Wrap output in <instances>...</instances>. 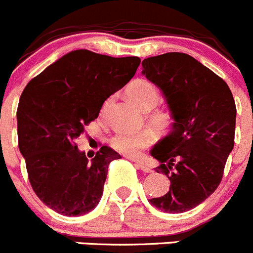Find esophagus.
<instances>
[{
	"mask_svg": "<svg viewBox=\"0 0 253 253\" xmlns=\"http://www.w3.org/2000/svg\"><path fill=\"white\" fill-rule=\"evenodd\" d=\"M136 166H138L139 168L142 169L143 172H145V173H150V172H152V168H150L149 166H147V164H145V163H143V162H136Z\"/></svg>",
	"mask_w": 253,
	"mask_h": 253,
	"instance_id": "esophagus-1",
	"label": "esophagus"
}]
</instances>
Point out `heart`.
I'll return each instance as SVG.
<instances>
[{"instance_id": "1", "label": "heart", "mask_w": 253, "mask_h": 253, "mask_svg": "<svg viewBox=\"0 0 253 253\" xmlns=\"http://www.w3.org/2000/svg\"><path fill=\"white\" fill-rule=\"evenodd\" d=\"M126 94H128V98L143 111L154 109L159 101L158 89L154 86V84L145 79H136L133 83H130L126 87ZM106 104L108 101L104 105V109ZM148 120L155 128L166 129L172 122V118L167 111L152 110L148 114ZM153 140H154L153 133L145 129V130L134 134L117 133L111 136L109 143L113 149L122 154L128 155V157H138L143 149L152 144Z\"/></svg>"}]
</instances>
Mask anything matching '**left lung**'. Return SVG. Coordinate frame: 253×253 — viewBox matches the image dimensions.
<instances>
[{
    "label": "left lung",
    "instance_id": "left-lung-1",
    "mask_svg": "<svg viewBox=\"0 0 253 253\" xmlns=\"http://www.w3.org/2000/svg\"><path fill=\"white\" fill-rule=\"evenodd\" d=\"M142 74L163 92L174 120L152 149L170 180L164 196L149 199L168 213H183L206 201L221 183L235 144L236 104L223 79L194 57L167 52L144 59Z\"/></svg>",
    "mask_w": 253,
    "mask_h": 253
}]
</instances>
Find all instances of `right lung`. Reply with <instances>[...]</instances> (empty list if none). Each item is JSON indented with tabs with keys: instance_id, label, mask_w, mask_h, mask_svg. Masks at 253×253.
Masks as SVG:
<instances>
[{
	"instance_id": "add662e5",
	"label": "right lung",
	"mask_w": 253,
	"mask_h": 253,
	"mask_svg": "<svg viewBox=\"0 0 253 253\" xmlns=\"http://www.w3.org/2000/svg\"><path fill=\"white\" fill-rule=\"evenodd\" d=\"M139 64L136 56L71 51L21 94L18 148L32 189L55 212L81 216L98 206L109 164L122 157L104 145L89 161L75 140L99 117L104 101L135 75Z\"/></svg>"
}]
</instances>
